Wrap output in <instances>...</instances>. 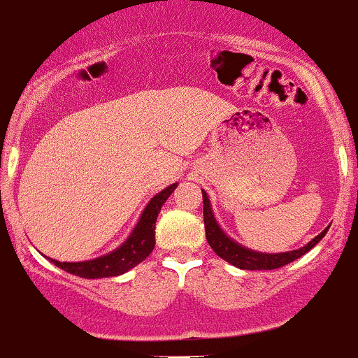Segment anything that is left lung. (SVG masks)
Wrapping results in <instances>:
<instances>
[{
  "instance_id": "8db88e82",
  "label": "left lung",
  "mask_w": 358,
  "mask_h": 358,
  "mask_svg": "<svg viewBox=\"0 0 358 358\" xmlns=\"http://www.w3.org/2000/svg\"><path fill=\"white\" fill-rule=\"evenodd\" d=\"M203 193V220H205V230H206V241H208L210 248L217 252V256H220L222 259L229 261L234 266L241 268V270H276V268H282L285 264L292 263V261L299 259V257L306 255L309 249H313L322 237L326 236L328 229L322 230L317 237H314L313 241L307 245H303L301 249H295V251L288 252H280V255H263V252L251 251V249H245L242 245L234 242L230 237H227L224 230L220 229L215 220L213 213H211V205L210 199L206 196L205 191Z\"/></svg>"
}]
</instances>
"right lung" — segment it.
Wrapping results in <instances>:
<instances>
[{
	"label": "right lung",
	"mask_w": 358,
	"mask_h": 358,
	"mask_svg": "<svg viewBox=\"0 0 358 358\" xmlns=\"http://www.w3.org/2000/svg\"><path fill=\"white\" fill-rule=\"evenodd\" d=\"M178 184L165 187L159 194L152 198L147 208L141 213L140 222L134 227L133 234L128 241L109 255L97 257V259L82 261V263H61L51 259L61 270L71 273V275L82 276V278H106V276H117L126 273L131 268L140 264L155 248V222L159 217L160 208Z\"/></svg>",
	"instance_id": "1"
}]
</instances>
